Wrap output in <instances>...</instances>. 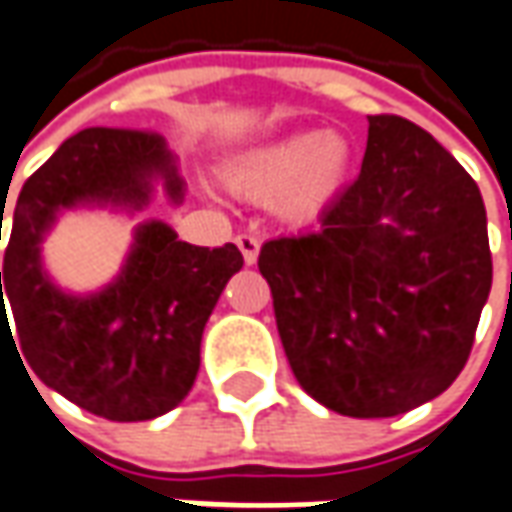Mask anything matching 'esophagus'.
<instances>
[{
  "label": "esophagus",
  "mask_w": 512,
  "mask_h": 512,
  "mask_svg": "<svg viewBox=\"0 0 512 512\" xmlns=\"http://www.w3.org/2000/svg\"><path fill=\"white\" fill-rule=\"evenodd\" d=\"M238 249H241L243 255V263L246 266H252L257 263V255H260V241H257L255 235H238Z\"/></svg>",
  "instance_id": "34e87169"
}]
</instances>
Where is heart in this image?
<instances>
[{
	"label": "heart",
	"mask_w": 512,
	"mask_h": 512,
	"mask_svg": "<svg viewBox=\"0 0 512 512\" xmlns=\"http://www.w3.org/2000/svg\"><path fill=\"white\" fill-rule=\"evenodd\" d=\"M353 142L339 131H291L235 156L224 170L232 193L271 204L288 224H311L353 176Z\"/></svg>",
	"instance_id": "obj_1"
}]
</instances>
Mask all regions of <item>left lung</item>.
I'll list each match as a JSON object with an SVG mask.
<instances>
[{
    "label": "left lung",
    "mask_w": 512,
    "mask_h": 512,
    "mask_svg": "<svg viewBox=\"0 0 512 512\" xmlns=\"http://www.w3.org/2000/svg\"><path fill=\"white\" fill-rule=\"evenodd\" d=\"M358 179L322 227L263 243L277 330L300 387L347 417H395L462 373L493 283L488 215L446 148L367 117Z\"/></svg>",
    "instance_id": "left-lung-1"
}]
</instances>
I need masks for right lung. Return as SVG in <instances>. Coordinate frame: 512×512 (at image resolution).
Segmentation results:
<instances>
[{
  "label": "right lung",
  "mask_w": 512,
  "mask_h": 512,
  "mask_svg": "<svg viewBox=\"0 0 512 512\" xmlns=\"http://www.w3.org/2000/svg\"><path fill=\"white\" fill-rule=\"evenodd\" d=\"M156 193L170 207L187 193L179 159L159 134L78 131L24 182L0 271V333L10 330L8 300L30 370L66 401L117 423L154 420L187 398L204 325L243 255L235 243H184L170 224L148 218L134 227L109 283L75 294L52 280L44 241L64 212L134 218Z\"/></svg>",
  "instance_id": "obj_1"
}]
</instances>
